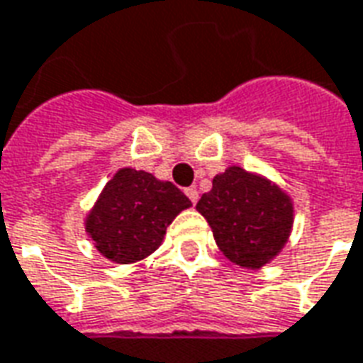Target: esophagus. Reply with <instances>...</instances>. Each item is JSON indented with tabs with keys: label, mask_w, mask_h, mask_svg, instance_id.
Returning a JSON list of instances; mask_svg holds the SVG:
<instances>
[{
	"label": "esophagus",
	"mask_w": 363,
	"mask_h": 363,
	"mask_svg": "<svg viewBox=\"0 0 363 363\" xmlns=\"http://www.w3.org/2000/svg\"><path fill=\"white\" fill-rule=\"evenodd\" d=\"M186 195H187V197H189V201L194 203V205H195V203H197V201H199V191H197L195 187H187V189H186Z\"/></svg>",
	"instance_id": "obj_1"
}]
</instances>
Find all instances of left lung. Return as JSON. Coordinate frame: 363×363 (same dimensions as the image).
Wrapping results in <instances>:
<instances>
[{
  "mask_svg": "<svg viewBox=\"0 0 363 363\" xmlns=\"http://www.w3.org/2000/svg\"><path fill=\"white\" fill-rule=\"evenodd\" d=\"M197 211L213 228L215 242L230 262L262 268L281 250L293 220L291 201L264 177L228 168L213 179Z\"/></svg>",
  "mask_w": 363,
  "mask_h": 363,
  "instance_id": "obj_1",
  "label": "left lung"
}]
</instances>
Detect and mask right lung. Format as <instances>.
<instances>
[{"instance_id": "right-lung-1", "label": "right lung", "mask_w": 363, "mask_h": 363, "mask_svg": "<svg viewBox=\"0 0 363 363\" xmlns=\"http://www.w3.org/2000/svg\"><path fill=\"white\" fill-rule=\"evenodd\" d=\"M191 205L172 182L152 174L119 169L87 217V233L105 258L128 264L160 246L166 227Z\"/></svg>"}]
</instances>
